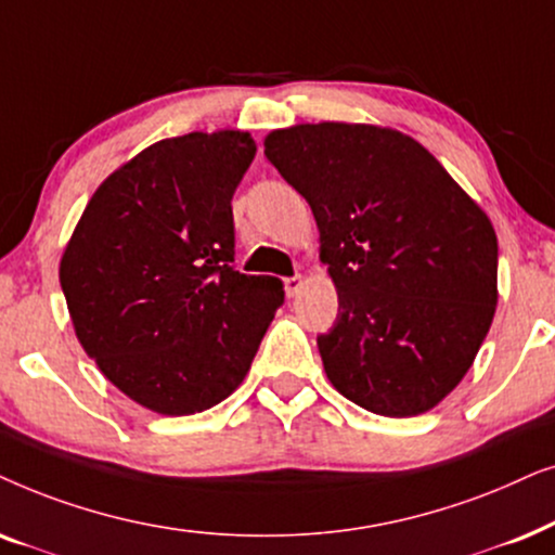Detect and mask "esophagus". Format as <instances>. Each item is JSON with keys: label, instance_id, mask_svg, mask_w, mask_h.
<instances>
[{"label": "esophagus", "instance_id": "obj_1", "mask_svg": "<svg viewBox=\"0 0 555 555\" xmlns=\"http://www.w3.org/2000/svg\"><path fill=\"white\" fill-rule=\"evenodd\" d=\"M301 276L299 273H294V276H286L284 279V292H286V297H297L299 294V289H301Z\"/></svg>", "mask_w": 555, "mask_h": 555}]
</instances>
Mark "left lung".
<instances>
[{"mask_svg": "<svg viewBox=\"0 0 555 555\" xmlns=\"http://www.w3.org/2000/svg\"><path fill=\"white\" fill-rule=\"evenodd\" d=\"M263 154L320 228L337 320L317 337L332 386L380 416L452 393L498 305L490 218L418 142L365 124L271 131Z\"/></svg>", "mask_w": 555, "mask_h": 555, "instance_id": "left-lung-1", "label": "left lung"}]
</instances>
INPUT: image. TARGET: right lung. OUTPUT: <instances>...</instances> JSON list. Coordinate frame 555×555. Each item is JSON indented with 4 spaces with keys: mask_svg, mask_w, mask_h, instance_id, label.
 <instances>
[{
    "mask_svg": "<svg viewBox=\"0 0 555 555\" xmlns=\"http://www.w3.org/2000/svg\"><path fill=\"white\" fill-rule=\"evenodd\" d=\"M246 131L165 139L116 169L61 261L73 327L101 373L146 409L188 416L246 378L282 282L235 271L233 192Z\"/></svg>",
    "mask_w": 555,
    "mask_h": 555,
    "instance_id": "add662e5",
    "label": "right lung"
}]
</instances>
